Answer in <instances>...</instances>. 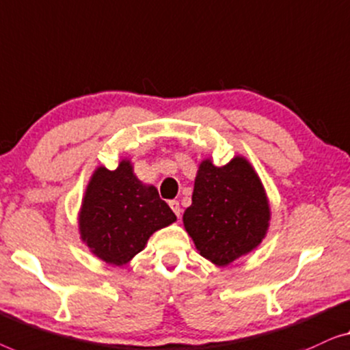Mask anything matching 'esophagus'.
Listing matches in <instances>:
<instances>
[{
	"instance_id": "34e87169",
	"label": "esophagus",
	"mask_w": 350,
	"mask_h": 350,
	"mask_svg": "<svg viewBox=\"0 0 350 350\" xmlns=\"http://www.w3.org/2000/svg\"><path fill=\"white\" fill-rule=\"evenodd\" d=\"M170 208L173 209V213L177 215V217H179V215H180V204H179V201L171 200L170 201Z\"/></svg>"
}]
</instances>
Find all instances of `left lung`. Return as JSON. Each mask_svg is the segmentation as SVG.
<instances>
[{"instance_id": "8db88e82", "label": "left lung", "mask_w": 350, "mask_h": 350, "mask_svg": "<svg viewBox=\"0 0 350 350\" xmlns=\"http://www.w3.org/2000/svg\"><path fill=\"white\" fill-rule=\"evenodd\" d=\"M271 208L252 163L236 155L224 166L204 159L185 209V231L201 257L226 267L258 247L268 233Z\"/></svg>"}]
</instances>
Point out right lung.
I'll return each mask as SVG.
<instances>
[{"mask_svg":"<svg viewBox=\"0 0 350 350\" xmlns=\"http://www.w3.org/2000/svg\"><path fill=\"white\" fill-rule=\"evenodd\" d=\"M174 222L159 190L137 179L130 159H122L112 171L105 166L93 171L77 214L82 243L114 267L130 263L155 231Z\"/></svg>","mask_w":350,"mask_h":350,"instance_id":"1","label":"right lung"}]
</instances>
